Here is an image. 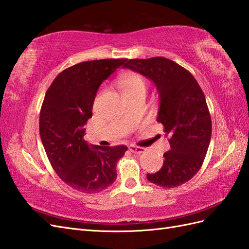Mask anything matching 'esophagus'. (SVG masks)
I'll return each mask as SVG.
<instances>
[{
  "mask_svg": "<svg viewBox=\"0 0 249 249\" xmlns=\"http://www.w3.org/2000/svg\"><path fill=\"white\" fill-rule=\"evenodd\" d=\"M129 150H130L131 152H133V154L140 155V154H142V152L145 150V148L139 147V146H135V145H130V146H129Z\"/></svg>",
  "mask_w": 249,
  "mask_h": 249,
  "instance_id": "1",
  "label": "esophagus"
}]
</instances>
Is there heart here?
Returning <instances> with one entry per match:
<instances>
[{"label": "heart", "mask_w": 249, "mask_h": 249, "mask_svg": "<svg viewBox=\"0 0 249 249\" xmlns=\"http://www.w3.org/2000/svg\"><path fill=\"white\" fill-rule=\"evenodd\" d=\"M120 87L125 98L135 97L138 94H145L147 89V82L143 75L139 73H125L120 79Z\"/></svg>", "instance_id": "obj_1"}]
</instances>
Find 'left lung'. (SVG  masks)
<instances>
[{
  "mask_svg": "<svg viewBox=\"0 0 249 249\" xmlns=\"http://www.w3.org/2000/svg\"><path fill=\"white\" fill-rule=\"evenodd\" d=\"M124 68L155 83L160 99L157 121L169 137L170 150L162 168L147 180L174 188L193 178L205 159L212 137V119L200 85L188 70L163 56L128 60Z\"/></svg>",
  "mask_w": 249,
  "mask_h": 249,
  "instance_id": "8db88e82",
  "label": "left lung"
}]
</instances>
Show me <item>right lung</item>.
<instances>
[{
  "label": "right lung",
  "instance_id": "obj_1",
  "mask_svg": "<svg viewBox=\"0 0 249 249\" xmlns=\"http://www.w3.org/2000/svg\"><path fill=\"white\" fill-rule=\"evenodd\" d=\"M127 59L82 62L63 70L49 86L40 112V136L53 170L84 194L104 190L117 179V163L128 149L89 145L85 125L100 85Z\"/></svg>",
  "mask_w": 249,
  "mask_h": 249
}]
</instances>
